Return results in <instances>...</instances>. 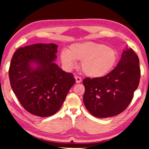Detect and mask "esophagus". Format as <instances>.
I'll list each match as a JSON object with an SVG mask.
<instances>
[{"label": "esophagus", "instance_id": "esophagus-1", "mask_svg": "<svg viewBox=\"0 0 149 149\" xmlns=\"http://www.w3.org/2000/svg\"><path fill=\"white\" fill-rule=\"evenodd\" d=\"M75 81H76L77 84H79V83H80L81 81V78L80 77L75 76Z\"/></svg>", "mask_w": 149, "mask_h": 149}]
</instances>
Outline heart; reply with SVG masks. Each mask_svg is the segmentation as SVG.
I'll list each match as a JSON object with an SVG mask.
<instances>
[{"mask_svg":"<svg viewBox=\"0 0 149 149\" xmlns=\"http://www.w3.org/2000/svg\"><path fill=\"white\" fill-rule=\"evenodd\" d=\"M60 60L65 68L71 69L81 61V68L87 76L101 77L112 71L116 64L118 54L113 48L93 41L75 42L68 49L62 50Z\"/></svg>","mask_w":149,"mask_h":149,"instance_id":"heart-1","label":"heart"}]
</instances>
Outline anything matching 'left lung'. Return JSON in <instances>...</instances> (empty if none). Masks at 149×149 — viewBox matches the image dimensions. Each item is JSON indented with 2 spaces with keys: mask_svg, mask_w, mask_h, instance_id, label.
Masks as SVG:
<instances>
[{
  "mask_svg": "<svg viewBox=\"0 0 149 149\" xmlns=\"http://www.w3.org/2000/svg\"><path fill=\"white\" fill-rule=\"evenodd\" d=\"M141 77L139 60L132 49L123 51L117 66L101 77L83 81L84 102L87 110L97 118L122 113L130 104Z\"/></svg>",
  "mask_w": 149,
  "mask_h": 149,
  "instance_id": "obj_1",
  "label": "left lung"
}]
</instances>
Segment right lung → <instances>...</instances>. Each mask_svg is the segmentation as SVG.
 <instances>
[{
  "label": "right lung",
  "instance_id": "add662e5",
  "mask_svg": "<svg viewBox=\"0 0 149 149\" xmlns=\"http://www.w3.org/2000/svg\"><path fill=\"white\" fill-rule=\"evenodd\" d=\"M58 47L39 43L21 47L14 52L10 65L9 79L14 94L25 110L39 117L56 113L75 82L72 74L54 62Z\"/></svg>",
  "mask_w": 149,
  "mask_h": 149
}]
</instances>
